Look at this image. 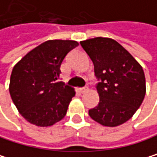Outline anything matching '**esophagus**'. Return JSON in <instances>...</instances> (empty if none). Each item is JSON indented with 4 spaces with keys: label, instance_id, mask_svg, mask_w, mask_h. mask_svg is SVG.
Masks as SVG:
<instances>
[{
    "label": "esophagus",
    "instance_id": "34e87169",
    "mask_svg": "<svg viewBox=\"0 0 157 157\" xmlns=\"http://www.w3.org/2000/svg\"><path fill=\"white\" fill-rule=\"evenodd\" d=\"M78 91H79L80 94H85V93H87V92L89 91V89H88V88H86V87H83V88H79Z\"/></svg>",
    "mask_w": 157,
    "mask_h": 157
}]
</instances>
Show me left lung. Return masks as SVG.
Returning <instances> with one entry per match:
<instances>
[{
  "label": "left lung",
  "instance_id": "left-lung-1",
  "mask_svg": "<svg viewBox=\"0 0 157 157\" xmlns=\"http://www.w3.org/2000/svg\"><path fill=\"white\" fill-rule=\"evenodd\" d=\"M94 63L99 94L97 107L89 110L101 125L115 127L127 122L140 107L146 94L141 65L114 39L94 37L80 42Z\"/></svg>",
  "mask_w": 157,
  "mask_h": 157
}]
</instances>
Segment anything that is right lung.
Masks as SVG:
<instances>
[{"label":"right lung","mask_w":157,"mask_h":157,"mask_svg":"<svg viewBox=\"0 0 157 157\" xmlns=\"http://www.w3.org/2000/svg\"><path fill=\"white\" fill-rule=\"evenodd\" d=\"M78 45L74 40H48L14 66L9 93L18 112L30 124L47 127L64 118L76 92L58 80L60 67Z\"/></svg>","instance_id":"right-lung-1"}]
</instances>
